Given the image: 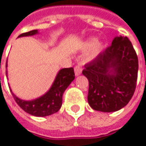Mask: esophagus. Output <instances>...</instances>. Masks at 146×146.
<instances>
[{
	"mask_svg": "<svg viewBox=\"0 0 146 146\" xmlns=\"http://www.w3.org/2000/svg\"><path fill=\"white\" fill-rule=\"evenodd\" d=\"M74 73L76 76H79L82 73V68L79 65H77L75 68H74Z\"/></svg>",
	"mask_w": 146,
	"mask_h": 146,
	"instance_id": "1",
	"label": "esophagus"
}]
</instances>
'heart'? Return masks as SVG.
<instances>
[{
    "instance_id": "b5f03b06",
    "label": "heart",
    "mask_w": 146,
    "mask_h": 146,
    "mask_svg": "<svg viewBox=\"0 0 146 146\" xmlns=\"http://www.w3.org/2000/svg\"><path fill=\"white\" fill-rule=\"evenodd\" d=\"M92 47L90 52L86 56V60L87 61H91L92 59H94L97 56L100 54V53H102V51L105 48V44L103 42L98 41L96 43V39L95 38H91V39L86 40L83 44H82V48L87 49Z\"/></svg>"
}]
</instances>
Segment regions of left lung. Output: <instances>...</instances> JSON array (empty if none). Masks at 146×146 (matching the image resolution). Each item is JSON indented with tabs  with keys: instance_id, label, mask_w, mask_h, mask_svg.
<instances>
[{
	"instance_id": "8db88e82",
	"label": "left lung",
	"mask_w": 146,
	"mask_h": 146,
	"mask_svg": "<svg viewBox=\"0 0 146 146\" xmlns=\"http://www.w3.org/2000/svg\"><path fill=\"white\" fill-rule=\"evenodd\" d=\"M84 67L88 101L93 110L113 112L128 104L135 90L138 58L127 37H115L111 46Z\"/></svg>"
}]
</instances>
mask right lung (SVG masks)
I'll return each instance as SVG.
<instances>
[{"label": "right lung", "mask_w": 146, "mask_h": 146, "mask_svg": "<svg viewBox=\"0 0 146 146\" xmlns=\"http://www.w3.org/2000/svg\"><path fill=\"white\" fill-rule=\"evenodd\" d=\"M37 34H39L38 30H31L20 35L18 38L25 36H32ZM74 78L75 74L73 68L60 69L58 73H57L55 79L49 90L45 92L43 96L30 101H25L19 98L12 92L11 89L10 90L11 92L16 103L25 112L35 116H47L58 111V110L61 108L63 102V94Z\"/></svg>", "instance_id": "right-lung-1"}]
</instances>
